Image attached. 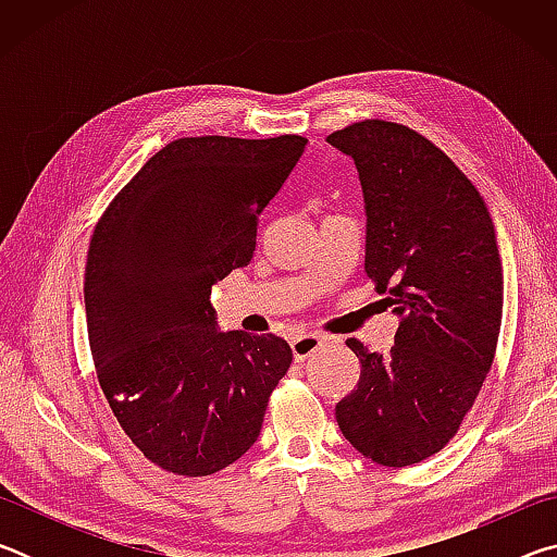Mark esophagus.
Segmentation results:
<instances>
[{"label":"esophagus","mask_w":557,"mask_h":557,"mask_svg":"<svg viewBox=\"0 0 557 557\" xmlns=\"http://www.w3.org/2000/svg\"><path fill=\"white\" fill-rule=\"evenodd\" d=\"M289 346H292V356H295V361L301 363V361H307V358L312 354H317L319 348H322V336L299 334V336L292 338Z\"/></svg>","instance_id":"esophagus-1"}]
</instances>
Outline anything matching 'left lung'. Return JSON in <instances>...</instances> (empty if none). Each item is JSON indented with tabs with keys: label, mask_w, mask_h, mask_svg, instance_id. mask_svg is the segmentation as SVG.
Returning a JSON list of instances; mask_svg holds the SVG:
<instances>
[{
	"label": "left lung",
	"mask_w": 557,
	"mask_h": 557,
	"mask_svg": "<svg viewBox=\"0 0 557 557\" xmlns=\"http://www.w3.org/2000/svg\"><path fill=\"white\" fill-rule=\"evenodd\" d=\"M326 143L358 169L366 275L400 317L391 351L346 342L361 379L336 422L363 457L410 467L457 435L492 369L504 309L494 223L459 166L410 127L363 120Z\"/></svg>",
	"instance_id": "left-lung-1"
}]
</instances>
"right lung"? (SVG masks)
<instances>
[{"label":"right lung","mask_w":557,"mask_h":557,"mask_svg":"<svg viewBox=\"0 0 557 557\" xmlns=\"http://www.w3.org/2000/svg\"><path fill=\"white\" fill-rule=\"evenodd\" d=\"M307 139L184 137L132 176L88 248L86 314L100 388L157 467L209 476L260 435L292 348L221 332L211 287L252 260L258 215Z\"/></svg>","instance_id":"right-lung-1"}]
</instances>
